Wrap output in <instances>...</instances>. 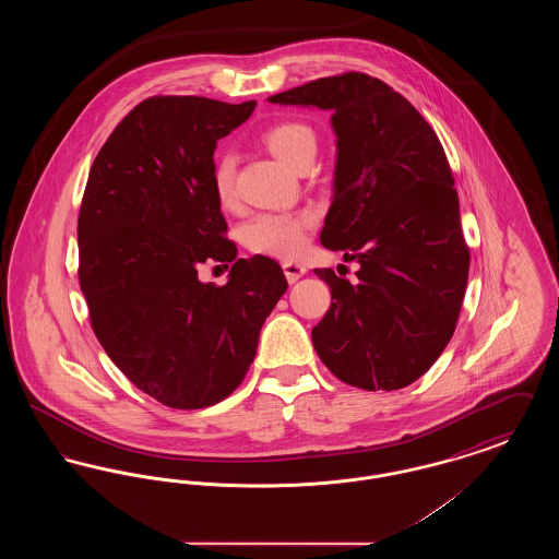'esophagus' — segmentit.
I'll list each match as a JSON object with an SVG mask.
<instances>
[{"label": "esophagus", "instance_id": "esophagus-1", "mask_svg": "<svg viewBox=\"0 0 559 559\" xmlns=\"http://www.w3.org/2000/svg\"><path fill=\"white\" fill-rule=\"evenodd\" d=\"M283 272H285V276H287L289 283H295V281H299V278L308 272V267L304 266V264H299V262L287 260V262H283Z\"/></svg>", "mask_w": 559, "mask_h": 559}]
</instances>
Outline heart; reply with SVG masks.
Wrapping results in <instances>:
<instances>
[{"label": "heart", "mask_w": 559, "mask_h": 559, "mask_svg": "<svg viewBox=\"0 0 559 559\" xmlns=\"http://www.w3.org/2000/svg\"><path fill=\"white\" fill-rule=\"evenodd\" d=\"M267 151L283 165L297 169L304 160L314 159L317 135L301 121H278L262 133ZM213 192L222 205L235 199V160L222 155L213 165ZM310 213H260L242 228L245 245L255 253L293 258L304 249L306 230L312 226Z\"/></svg>", "instance_id": "heart-1"}]
</instances>
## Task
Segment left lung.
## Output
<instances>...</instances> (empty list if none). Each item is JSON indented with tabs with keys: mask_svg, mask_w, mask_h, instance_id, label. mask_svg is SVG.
<instances>
[{
	"mask_svg": "<svg viewBox=\"0 0 559 559\" xmlns=\"http://www.w3.org/2000/svg\"><path fill=\"white\" fill-rule=\"evenodd\" d=\"M331 110L333 201L320 242L360 270L331 267V308L312 329L324 367L360 390H400L449 346L469 274L459 197L436 132L388 83L365 73L304 83L267 98Z\"/></svg>",
	"mask_w": 559,
	"mask_h": 559,
	"instance_id": "left-lung-1",
	"label": "left lung"
}]
</instances>
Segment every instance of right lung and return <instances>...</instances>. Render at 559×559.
Returning <instances> with one entry per match:
<instances>
[{
	"label": "right lung",
	"instance_id": "right-lung-1",
	"mask_svg": "<svg viewBox=\"0 0 559 559\" xmlns=\"http://www.w3.org/2000/svg\"><path fill=\"white\" fill-rule=\"evenodd\" d=\"M255 100L155 96L108 135L81 201L80 285L92 329L138 390L171 408L228 399L287 292L266 255L237 260L213 192V151ZM233 263L222 288L198 266Z\"/></svg>",
	"mask_w": 559,
	"mask_h": 559
}]
</instances>
